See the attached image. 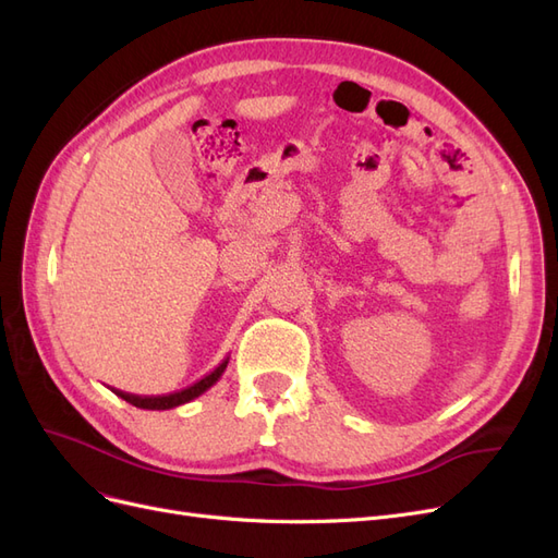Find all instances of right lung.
Segmentation results:
<instances>
[{
    "label": "right lung",
    "instance_id": "right-lung-1",
    "mask_svg": "<svg viewBox=\"0 0 558 558\" xmlns=\"http://www.w3.org/2000/svg\"><path fill=\"white\" fill-rule=\"evenodd\" d=\"M228 361H230V359H223L221 363H218V365L211 369L209 375L197 379V381L191 384V386L181 388V391L167 393V396H134V393L118 391V388H111V391H113L118 398H123L125 402L134 404V408H140V410H172V408H179V404L191 402V400H195L197 396L209 391V388H211L218 379H221V375L226 373Z\"/></svg>",
    "mask_w": 558,
    "mask_h": 558
}]
</instances>
